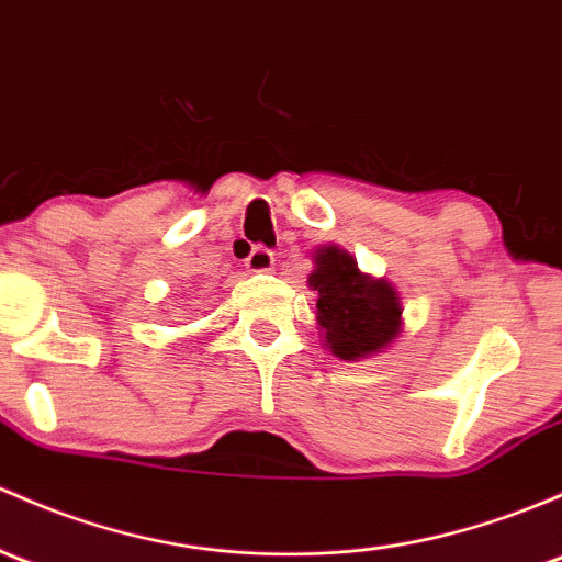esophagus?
<instances>
[{"label":"esophagus","mask_w":562,"mask_h":562,"mask_svg":"<svg viewBox=\"0 0 562 562\" xmlns=\"http://www.w3.org/2000/svg\"><path fill=\"white\" fill-rule=\"evenodd\" d=\"M245 269L256 271V274H261V271H271V269H274V252H271L269 247H263V245L252 247L250 256L245 258Z\"/></svg>","instance_id":"obj_1"}]
</instances>
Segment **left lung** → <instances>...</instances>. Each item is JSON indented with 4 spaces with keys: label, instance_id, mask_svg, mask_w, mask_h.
<instances>
[{
    "label": "left lung",
    "instance_id": "left-lung-1",
    "mask_svg": "<svg viewBox=\"0 0 562 562\" xmlns=\"http://www.w3.org/2000/svg\"><path fill=\"white\" fill-rule=\"evenodd\" d=\"M310 288L317 291V326L336 358H369L401 334V301L387 280L358 269L356 258L336 245L317 247Z\"/></svg>",
    "mask_w": 562,
    "mask_h": 562
}]
</instances>
